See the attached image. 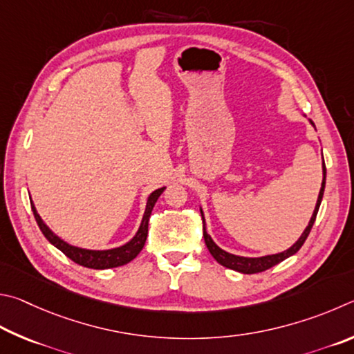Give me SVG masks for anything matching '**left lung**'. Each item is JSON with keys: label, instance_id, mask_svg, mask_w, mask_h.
<instances>
[{"label": "left lung", "instance_id": "8db88e82", "mask_svg": "<svg viewBox=\"0 0 354 354\" xmlns=\"http://www.w3.org/2000/svg\"><path fill=\"white\" fill-rule=\"evenodd\" d=\"M311 124L314 126V122L311 121ZM325 180H326V167H325V161H324V182H322V188H320V193H319V199L317 203H315V209L313 213V218L309 221L308 227L305 228V232H303L301 236L299 238V241L290 247V249L284 250L281 253H277V255H268V257H261V258H244V257H236V255H232V253H228L225 250H222L221 247H218L214 244V241L212 239V236L207 233L205 230V219H203V213H202V222H203V239H205V244L208 247L209 253H212L213 258L218 261L219 264L224 266V268H228L232 270H236L241 272V274H258V272H264L270 268H274L278 263L284 261V259L292 257L294 253L299 252L301 249V245L305 244L306 238L309 236V232H311V228L315 222V216L319 213V207H320V202H322V197H324V191H325Z\"/></svg>", "mask_w": 354, "mask_h": 354}]
</instances>
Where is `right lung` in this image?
<instances>
[{
    "label": "right lung",
    "mask_w": 354,
    "mask_h": 354,
    "mask_svg": "<svg viewBox=\"0 0 354 354\" xmlns=\"http://www.w3.org/2000/svg\"><path fill=\"white\" fill-rule=\"evenodd\" d=\"M163 191H165V188L155 189L153 193L149 196L146 212H145V216H142L141 225L135 236L132 238V241H129L127 244L116 247V249H111V250H86V249H79V247L66 244L65 241H62L59 236H55V234L45 225V222L41 221L39 213H37V209H35L32 202H30V207H32L34 218L37 221V224H39L41 233L45 234V238L54 247H57L60 252H64L68 258L73 259L74 263H77L79 266H84V268H90V269H111V268H118V266H124V264L130 263L141 252L142 247H145L146 238H147L149 218H151V213H152L155 202H157V199L161 196Z\"/></svg>",
    "instance_id": "1"
}]
</instances>
